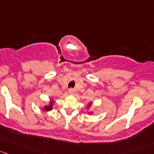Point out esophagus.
<instances>
[{
  "instance_id": "34e87169",
  "label": "esophagus",
  "mask_w": 154,
  "mask_h": 154,
  "mask_svg": "<svg viewBox=\"0 0 154 154\" xmlns=\"http://www.w3.org/2000/svg\"><path fill=\"white\" fill-rule=\"evenodd\" d=\"M69 93H70L71 94H73L74 93V89H73V88H69Z\"/></svg>"
}]
</instances>
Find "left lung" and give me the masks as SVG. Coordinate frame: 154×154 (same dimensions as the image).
<instances>
[{
  "mask_svg": "<svg viewBox=\"0 0 154 154\" xmlns=\"http://www.w3.org/2000/svg\"><path fill=\"white\" fill-rule=\"evenodd\" d=\"M91 107V104H89V105H88V107Z\"/></svg>",
  "mask_w": 154,
  "mask_h": 154,
  "instance_id": "1",
  "label": "left lung"
}]
</instances>
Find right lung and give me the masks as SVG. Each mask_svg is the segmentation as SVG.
Wrapping results in <instances>:
<instances>
[{
  "instance_id": "obj_1",
  "label": "right lung",
  "mask_w": 154,
  "mask_h": 154,
  "mask_svg": "<svg viewBox=\"0 0 154 154\" xmlns=\"http://www.w3.org/2000/svg\"><path fill=\"white\" fill-rule=\"evenodd\" d=\"M52 104H53V102H52V101H51V102H50V104H49V105L45 106V107H44V109H45V111L51 110V109H52Z\"/></svg>"
}]
</instances>
